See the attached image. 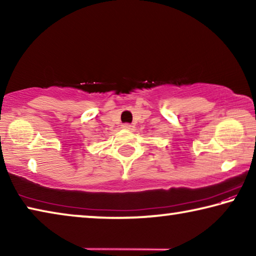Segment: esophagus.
Returning a JSON list of instances; mask_svg holds the SVG:
<instances>
[{"mask_svg": "<svg viewBox=\"0 0 256 256\" xmlns=\"http://www.w3.org/2000/svg\"><path fill=\"white\" fill-rule=\"evenodd\" d=\"M131 125H130V124H128V123H125V124H123L122 125V128L123 130H131Z\"/></svg>", "mask_w": 256, "mask_h": 256, "instance_id": "1", "label": "esophagus"}]
</instances>
